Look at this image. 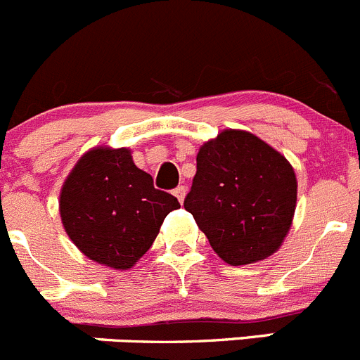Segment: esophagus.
Listing matches in <instances>:
<instances>
[{"label":"esophagus","mask_w":360,"mask_h":360,"mask_svg":"<svg viewBox=\"0 0 360 360\" xmlns=\"http://www.w3.org/2000/svg\"><path fill=\"white\" fill-rule=\"evenodd\" d=\"M173 194H175V198L179 199L180 202H184V199H185V194H187V188H185L184 185H179V187H176L175 191H173Z\"/></svg>","instance_id":"obj_1"}]
</instances>
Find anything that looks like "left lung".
I'll list each match as a JSON object with an SVG mask.
<instances>
[{
	"mask_svg": "<svg viewBox=\"0 0 360 360\" xmlns=\"http://www.w3.org/2000/svg\"><path fill=\"white\" fill-rule=\"evenodd\" d=\"M184 206L222 261L254 264L275 254L292 226L297 180L290 162L248 131L224 129L201 145Z\"/></svg>",
	"mask_w": 360,
	"mask_h": 360,
	"instance_id": "obj_1",
	"label": "left lung"
}]
</instances>
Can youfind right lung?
I'll list each match as a JSON object with an SVG mask.
<instances>
[{
    "label": "right lung",
    "mask_w": 360,
    "mask_h": 360,
    "mask_svg": "<svg viewBox=\"0 0 360 360\" xmlns=\"http://www.w3.org/2000/svg\"><path fill=\"white\" fill-rule=\"evenodd\" d=\"M175 195L154 187L129 148L94 147L64 180L59 213L75 247L98 264L129 269L152 247Z\"/></svg>",
    "instance_id": "add662e5"
}]
</instances>
